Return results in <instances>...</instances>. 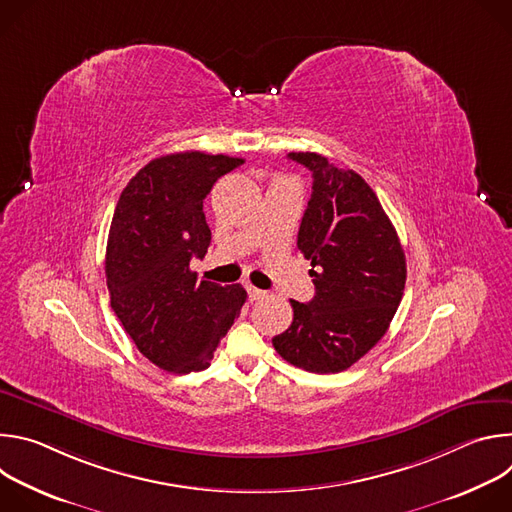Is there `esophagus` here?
Segmentation results:
<instances>
[{
    "label": "esophagus",
    "mask_w": 512,
    "mask_h": 512,
    "mask_svg": "<svg viewBox=\"0 0 512 512\" xmlns=\"http://www.w3.org/2000/svg\"><path fill=\"white\" fill-rule=\"evenodd\" d=\"M247 294H249V300H251V302H257V300H263V298L267 296V291H263V289H259V287L247 283Z\"/></svg>",
    "instance_id": "34e87169"
}]
</instances>
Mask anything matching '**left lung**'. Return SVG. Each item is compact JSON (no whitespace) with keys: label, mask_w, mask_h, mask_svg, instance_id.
Returning a JSON list of instances; mask_svg holds the SVG:
<instances>
[{"label":"left lung","mask_w":512,"mask_h":512,"mask_svg":"<svg viewBox=\"0 0 512 512\" xmlns=\"http://www.w3.org/2000/svg\"><path fill=\"white\" fill-rule=\"evenodd\" d=\"M312 172L298 249L312 261L316 296L291 300L294 322L273 338L281 358L310 373H340L387 332L405 289L407 265L397 231L373 188L312 152H291Z\"/></svg>","instance_id":"8db88e82"}]
</instances>
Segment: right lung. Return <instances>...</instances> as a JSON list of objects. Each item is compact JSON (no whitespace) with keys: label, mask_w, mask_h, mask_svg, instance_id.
Segmentation results:
<instances>
[{"label":"right lung","mask_w":512,"mask_h":512,"mask_svg":"<svg viewBox=\"0 0 512 512\" xmlns=\"http://www.w3.org/2000/svg\"><path fill=\"white\" fill-rule=\"evenodd\" d=\"M241 158L180 152L152 160L117 202L105 257L111 308L156 367L202 371L247 300L241 283L218 285L190 269L210 245L202 200Z\"/></svg>","instance_id":"add662e5"}]
</instances>
